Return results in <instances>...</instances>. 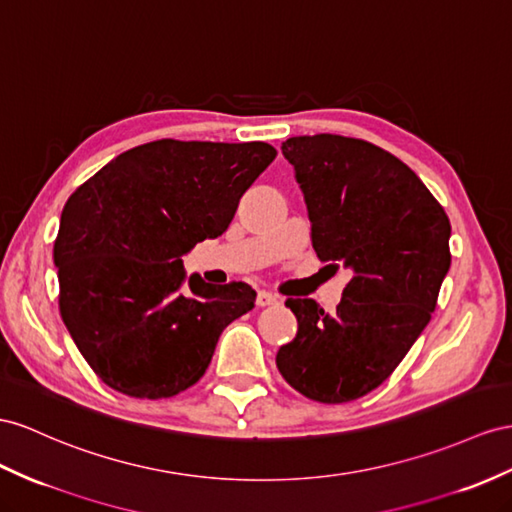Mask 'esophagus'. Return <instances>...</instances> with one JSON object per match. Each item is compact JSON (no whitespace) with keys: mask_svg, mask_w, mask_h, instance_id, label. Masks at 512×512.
<instances>
[{"mask_svg":"<svg viewBox=\"0 0 512 512\" xmlns=\"http://www.w3.org/2000/svg\"><path fill=\"white\" fill-rule=\"evenodd\" d=\"M257 307H270V305H277L279 303V296L277 294H272V292H268V290H259L257 292Z\"/></svg>","mask_w":512,"mask_h":512,"instance_id":"esophagus-1","label":"esophagus"}]
</instances>
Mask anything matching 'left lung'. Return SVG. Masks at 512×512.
<instances>
[{
    "label": "left lung",
    "instance_id": "left-lung-1",
    "mask_svg": "<svg viewBox=\"0 0 512 512\" xmlns=\"http://www.w3.org/2000/svg\"><path fill=\"white\" fill-rule=\"evenodd\" d=\"M322 261L352 279L335 313L287 298L298 333L277 368L309 400L342 404L398 368L437 307L450 270V220L396 155L359 138L296 136L283 142Z\"/></svg>",
    "mask_w": 512,
    "mask_h": 512
}]
</instances>
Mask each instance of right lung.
<instances>
[{
    "instance_id": "right-lung-1",
    "label": "right lung",
    "mask_w": 512,
    "mask_h": 512,
    "mask_svg": "<svg viewBox=\"0 0 512 512\" xmlns=\"http://www.w3.org/2000/svg\"><path fill=\"white\" fill-rule=\"evenodd\" d=\"M277 157L268 142L155 140L114 157L62 209L60 316L108 387L177 396L205 374L220 333L255 307L242 281L186 279L181 255L227 231Z\"/></svg>"
}]
</instances>
